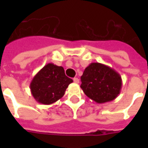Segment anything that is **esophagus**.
Here are the masks:
<instances>
[{
  "label": "esophagus",
  "mask_w": 148,
  "mask_h": 148,
  "mask_svg": "<svg viewBox=\"0 0 148 148\" xmlns=\"http://www.w3.org/2000/svg\"><path fill=\"white\" fill-rule=\"evenodd\" d=\"M73 80H74V82L75 84H78L79 83V79L77 78V77H74Z\"/></svg>",
  "instance_id": "obj_1"
}]
</instances>
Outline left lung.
Wrapping results in <instances>:
<instances>
[{
  "instance_id": "1",
  "label": "left lung",
  "mask_w": 148,
  "mask_h": 148,
  "mask_svg": "<svg viewBox=\"0 0 148 148\" xmlns=\"http://www.w3.org/2000/svg\"><path fill=\"white\" fill-rule=\"evenodd\" d=\"M81 88L97 103L114 100L120 95L122 79L119 73L101 63H91L81 77Z\"/></svg>"
}]
</instances>
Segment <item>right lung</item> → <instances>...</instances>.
Instances as JSON below:
<instances>
[{
  "instance_id": "1",
  "label": "right lung",
  "mask_w": 148,
  "mask_h": 148,
  "mask_svg": "<svg viewBox=\"0 0 148 148\" xmlns=\"http://www.w3.org/2000/svg\"><path fill=\"white\" fill-rule=\"evenodd\" d=\"M73 80L65 75L63 67L49 63L33 77L30 89L37 102L49 105L64 95L66 89Z\"/></svg>"
}]
</instances>
